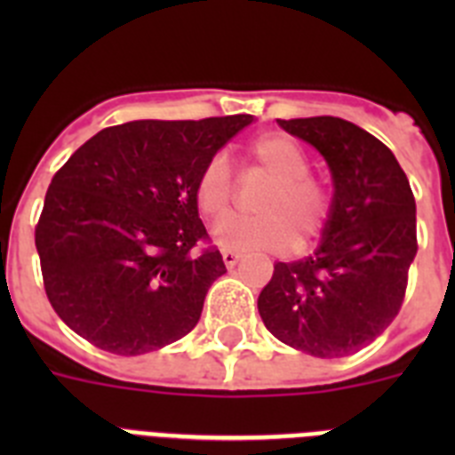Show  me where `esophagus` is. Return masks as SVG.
Masks as SVG:
<instances>
[{
    "label": "esophagus",
    "instance_id": "esophagus-1",
    "mask_svg": "<svg viewBox=\"0 0 455 455\" xmlns=\"http://www.w3.org/2000/svg\"><path fill=\"white\" fill-rule=\"evenodd\" d=\"M239 259H241L239 252H235V251H223V262H225V267H228V268L236 267V262H239Z\"/></svg>",
    "mask_w": 455,
    "mask_h": 455
}]
</instances>
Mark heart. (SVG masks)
<instances>
[{"instance_id":"obj_1","label":"heart","mask_w":455,"mask_h":455,"mask_svg":"<svg viewBox=\"0 0 455 455\" xmlns=\"http://www.w3.org/2000/svg\"><path fill=\"white\" fill-rule=\"evenodd\" d=\"M248 172L262 175L268 187L259 193L252 219H225L214 228V241L225 251H277L312 241L328 223L331 187L309 172V156L284 134H264L246 148ZM232 182L223 156L204 164L196 180V204L209 220L223 219L232 204Z\"/></svg>"}]
</instances>
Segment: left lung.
<instances>
[{
	"label": "left lung",
	"instance_id": "8db88e82",
	"mask_svg": "<svg viewBox=\"0 0 455 455\" xmlns=\"http://www.w3.org/2000/svg\"><path fill=\"white\" fill-rule=\"evenodd\" d=\"M277 124L323 155L335 193L315 255L277 262L257 309L296 351L351 355L399 315L417 255L415 196L392 150L363 127L332 116Z\"/></svg>",
	"mask_w": 455,
	"mask_h": 455
}]
</instances>
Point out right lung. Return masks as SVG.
Listing matches in <instances>:
<instances>
[{
    "instance_id": "add662e5",
    "label": "right lung",
    "mask_w": 455,
    "mask_h": 455,
    "mask_svg": "<svg viewBox=\"0 0 455 455\" xmlns=\"http://www.w3.org/2000/svg\"><path fill=\"white\" fill-rule=\"evenodd\" d=\"M252 116L132 120L88 139L52 178L36 225L40 271L68 328L116 355H143L196 328L225 273L196 180Z\"/></svg>"
}]
</instances>
